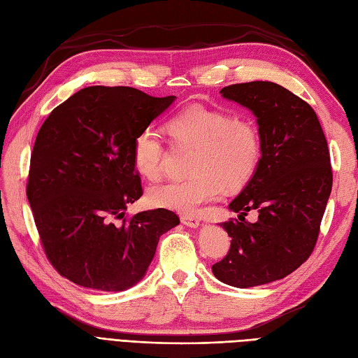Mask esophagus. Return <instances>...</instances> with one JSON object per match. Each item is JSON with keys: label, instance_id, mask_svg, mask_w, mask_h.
<instances>
[{"label": "esophagus", "instance_id": "esophagus-1", "mask_svg": "<svg viewBox=\"0 0 358 358\" xmlns=\"http://www.w3.org/2000/svg\"><path fill=\"white\" fill-rule=\"evenodd\" d=\"M180 221L188 227H192V229H196V227H199V224H200V218L196 215H182Z\"/></svg>", "mask_w": 358, "mask_h": 358}]
</instances>
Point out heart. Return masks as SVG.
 Returning a JSON list of instances; mask_svg holds the SVG:
<instances>
[{
	"mask_svg": "<svg viewBox=\"0 0 358 358\" xmlns=\"http://www.w3.org/2000/svg\"><path fill=\"white\" fill-rule=\"evenodd\" d=\"M171 137L197 149L185 180L169 182L149 191V203L157 208L192 212L197 206L221 196L224 187L237 189L254 176L262 161L263 142L258 127L248 117L192 104L169 121ZM136 167L150 180L164 171L166 146L157 128L145 127L133 145Z\"/></svg>",
	"mask_w": 358,
	"mask_h": 358,
	"instance_id": "heart-1",
	"label": "heart"
}]
</instances>
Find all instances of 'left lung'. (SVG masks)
I'll use <instances>...</instances> for the list:
<instances>
[{"mask_svg":"<svg viewBox=\"0 0 358 358\" xmlns=\"http://www.w3.org/2000/svg\"><path fill=\"white\" fill-rule=\"evenodd\" d=\"M222 96L248 107L262 134V161L221 222L231 237L213 275L237 288L282 279L313 252L330 197L333 173L326 136L312 107L273 82L225 86ZM257 210L255 223L244 216Z\"/></svg>","mask_w":358,"mask_h":358,"instance_id":"left-lung-1","label":"left lung"}]
</instances>
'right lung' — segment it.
<instances>
[{"label":"right lung","mask_w":358,"mask_h":358,"mask_svg":"<svg viewBox=\"0 0 358 358\" xmlns=\"http://www.w3.org/2000/svg\"><path fill=\"white\" fill-rule=\"evenodd\" d=\"M129 86H90L50 112L31 152L27 197L49 263L80 287L122 291L146 273L169 209L127 216L143 188L136 136L175 101Z\"/></svg>","instance_id":"obj_1"}]
</instances>
